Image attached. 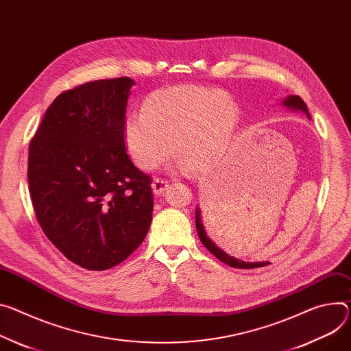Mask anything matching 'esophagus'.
<instances>
[{
  "mask_svg": "<svg viewBox=\"0 0 351 351\" xmlns=\"http://www.w3.org/2000/svg\"><path fill=\"white\" fill-rule=\"evenodd\" d=\"M168 186H169L168 182L164 180V179H161V178H155L154 182H152V184H151V187H152L155 195H162V193L165 192V190L168 189Z\"/></svg>",
  "mask_w": 351,
  "mask_h": 351,
  "instance_id": "esophagus-1",
  "label": "esophagus"
}]
</instances>
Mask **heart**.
<instances>
[{
    "label": "heart",
    "instance_id": "b5f03b06",
    "mask_svg": "<svg viewBox=\"0 0 351 351\" xmlns=\"http://www.w3.org/2000/svg\"><path fill=\"white\" fill-rule=\"evenodd\" d=\"M241 121V109L226 92L197 85H175L149 93L143 112H130L123 121V140L133 162L154 169L172 151L180 154L175 168L195 165L213 169L231 147Z\"/></svg>",
    "mask_w": 351,
    "mask_h": 351
}]
</instances>
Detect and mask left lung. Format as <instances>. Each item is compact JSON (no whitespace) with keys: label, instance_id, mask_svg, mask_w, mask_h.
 I'll return each mask as SVG.
<instances>
[{"label":"left lung","instance_id":"1","mask_svg":"<svg viewBox=\"0 0 351 351\" xmlns=\"http://www.w3.org/2000/svg\"><path fill=\"white\" fill-rule=\"evenodd\" d=\"M281 105L285 106L287 109L293 110V112L300 110V112L305 113V116L308 119H311L305 102L300 97H295V95H290V97H285L282 99ZM196 228H197V235H199L202 243L222 263H226V265H228L231 267H235V269H256V267H265V266L270 265V262H243V261H239V259H237L234 256H230L228 253H226L221 247H218L215 245V242L207 235V231H206L204 224H203L202 211H200L199 207L196 208Z\"/></svg>","mask_w":351,"mask_h":351}]
</instances>
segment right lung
Returning <instances> with one entry per match:
<instances>
[{
	"label": "right lung",
	"mask_w": 351,
	"mask_h": 351,
	"mask_svg": "<svg viewBox=\"0 0 351 351\" xmlns=\"http://www.w3.org/2000/svg\"><path fill=\"white\" fill-rule=\"evenodd\" d=\"M133 85L121 77L60 93L29 145L39 224L69 261L88 270L129 258L152 221L151 178L132 162L123 140Z\"/></svg>",
	"instance_id": "obj_1"
}]
</instances>
